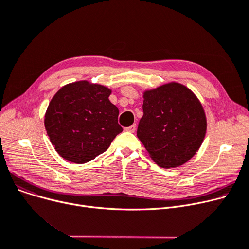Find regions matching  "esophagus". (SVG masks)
I'll list each match as a JSON object with an SVG mask.
<instances>
[{
    "mask_svg": "<svg viewBox=\"0 0 249 249\" xmlns=\"http://www.w3.org/2000/svg\"><path fill=\"white\" fill-rule=\"evenodd\" d=\"M125 130H126V131H128V132H132V133H133V132H135V130H136V125L133 124V125H131V126L126 127Z\"/></svg>",
    "mask_w": 249,
    "mask_h": 249,
    "instance_id": "obj_1",
    "label": "esophagus"
}]
</instances>
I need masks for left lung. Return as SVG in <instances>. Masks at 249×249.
Returning <instances> with one entry per match:
<instances>
[{
    "label": "left lung",
    "mask_w": 249,
    "mask_h": 249,
    "mask_svg": "<svg viewBox=\"0 0 249 249\" xmlns=\"http://www.w3.org/2000/svg\"><path fill=\"white\" fill-rule=\"evenodd\" d=\"M137 137L161 167L186 163L202 145L207 119L199 99L186 86L168 83L143 93Z\"/></svg>",
    "instance_id": "1"
}]
</instances>
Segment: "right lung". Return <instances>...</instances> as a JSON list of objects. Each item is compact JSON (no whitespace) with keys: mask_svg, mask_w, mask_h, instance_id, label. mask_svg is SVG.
Masks as SVG:
<instances>
[{"mask_svg":"<svg viewBox=\"0 0 249 249\" xmlns=\"http://www.w3.org/2000/svg\"><path fill=\"white\" fill-rule=\"evenodd\" d=\"M111 93L107 87L80 81L63 86L51 99L44 125L62 159L74 163L93 160L123 131Z\"/></svg>","mask_w":249,"mask_h":249,"instance_id":"right-lung-1","label":"right lung"}]
</instances>
